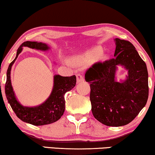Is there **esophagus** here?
<instances>
[{"label": "esophagus", "instance_id": "obj_1", "mask_svg": "<svg viewBox=\"0 0 155 155\" xmlns=\"http://www.w3.org/2000/svg\"><path fill=\"white\" fill-rule=\"evenodd\" d=\"M76 77H77V82H78V83H81V82L84 81L83 76L81 74L78 73L77 74H76Z\"/></svg>", "mask_w": 155, "mask_h": 155}]
</instances>
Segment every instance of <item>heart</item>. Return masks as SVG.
<instances>
[{"label":"heart","instance_id":"heart-1","mask_svg":"<svg viewBox=\"0 0 155 155\" xmlns=\"http://www.w3.org/2000/svg\"><path fill=\"white\" fill-rule=\"evenodd\" d=\"M101 51H101L100 47H96V48L87 51L86 53H85V54L81 55L79 57H77L74 60V62L78 63V64H81V63L94 61L101 54Z\"/></svg>","mask_w":155,"mask_h":155}]
</instances>
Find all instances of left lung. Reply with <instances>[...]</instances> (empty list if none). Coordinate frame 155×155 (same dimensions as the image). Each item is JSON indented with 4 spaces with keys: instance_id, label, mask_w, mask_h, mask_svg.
<instances>
[{
    "instance_id": "1",
    "label": "left lung",
    "mask_w": 155,
    "mask_h": 155,
    "mask_svg": "<svg viewBox=\"0 0 155 155\" xmlns=\"http://www.w3.org/2000/svg\"><path fill=\"white\" fill-rule=\"evenodd\" d=\"M115 41V57L94 63L85 74L91 86L93 115L108 127H121L132 121L146 105L149 95L146 63L130 41L118 38ZM118 64L129 72L124 83L115 81Z\"/></svg>"
}]
</instances>
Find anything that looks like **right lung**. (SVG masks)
<instances>
[{"mask_svg":"<svg viewBox=\"0 0 155 155\" xmlns=\"http://www.w3.org/2000/svg\"><path fill=\"white\" fill-rule=\"evenodd\" d=\"M23 47H28L31 49L47 50L48 46L46 44L37 41H24L20 45L17 50L16 57L9 64L7 70V78L5 85V93L8 102L14 111L17 117L26 123L35 126L49 124L58 121L63 115L65 108V100L64 95L76 85V76L62 77L55 75L54 77V87L50 96L44 104L37 107H24L17 101L13 91L11 82V70L13 64L16 61Z\"/></svg>","mask_w":155,"mask_h":155,"instance_id":"right-lung-1","label":"right lung"}]
</instances>
